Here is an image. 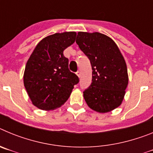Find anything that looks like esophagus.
Here are the masks:
<instances>
[{
  "label": "esophagus",
  "instance_id": "obj_1",
  "mask_svg": "<svg viewBox=\"0 0 153 153\" xmlns=\"http://www.w3.org/2000/svg\"><path fill=\"white\" fill-rule=\"evenodd\" d=\"M76 75H77L78 77H80V72H79V71H77V72L76 73Z\"/></svg>",
  "mask_w": 153,
  "mask_h": 153
}]
</instances>
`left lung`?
Wrapping results in <instances>:
<instances>
[{"mask_svg": "<svg viewBox=\"0 0 153 153\" xmlns=\"http://www.w3.org/2000/svg\"><path fill=\"white\" fill-rule=\"evenodd\" d=\"M76 43L93 70L91 84L83 92L86 104L98 113L112 111L122 103L129 82L124 57L110 37L98 32H78Z\"/></svg>", "mask_w": 153, "mask_h": 153, "instance_id": "obj_1", "label": "left lung"}]
</instances>
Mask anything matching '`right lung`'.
Masks as SVG:
<instances>
[{
  "label": "right lung",
  "mask_w": 153,
  "mask_h": 153,
  "mask_svg": "<svg viewBox=\"0 0 153 153\" xmlns=\"http://www.w3.org/2000/svg\"><path fill=\"white\" fill-rule=\"evenodd\" d=\"M76 32L56 33L39 42L27 62L24 84L32 103L53 110L66 102L79 78L68 68L63 51L75 42Z\"/></svg>",
  "instance_id": "add662e5"
}]
</instances>
